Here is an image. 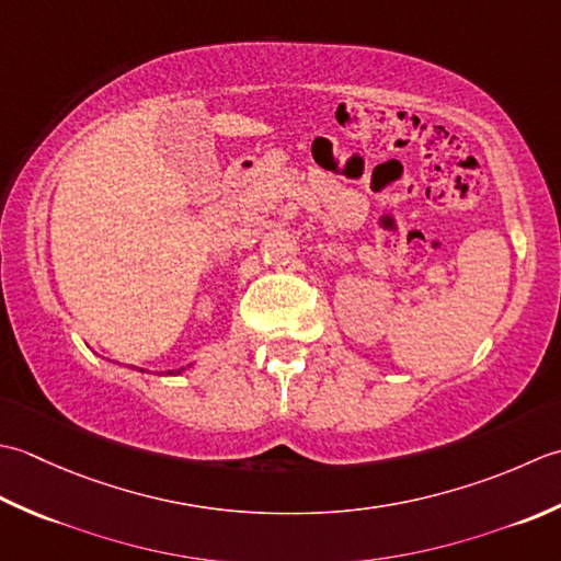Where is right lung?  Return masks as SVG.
Masks as SVG:
<instances>
[{
    "instance_id": "1",
    "label": "right lung",
    "mask_w": 561,
    "mask_h": 561,
    "mask_svg": "<svg viewBox=\"0 0 561 561\" xmlns=\"http://www.w3.org/2000/svg\"><path fill=\"white\" fill-rule=\"evenodd\" d=\"M181 370H184V368H181ZM181 370H179V373H181Z\"/></svg>"
}]
</instances>
